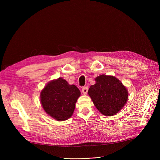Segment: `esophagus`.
<instances>
[{
	"label": "esophagus",
	"mask_w": 160,
	"mask_h": 160,
	"mask_svg": "<svg viewBox=\"0 0 160 160\" xmlns=\"http://www.w3.org/2000/svg\"><path fill=\"white\" fill-rule=\"evenodd\" d=\"M82 93L84 94V95L87 94L88 91V88L86 87H86H83L82 89Z\"/></svg>",
	"instance_id": "obj_1"
}]
</instances>
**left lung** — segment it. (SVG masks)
<instances>
[{
  "mask_svg": "<svg viewBox=\"0 0 160 160\" xmlns=\"http://www.w3.org/2000/svg\"><path fill=\"white\" fill-rule=\"evenodd\" d=\"M95 81V84L90 86L88 94L97 110L106 116L118 113L128 100L127 88L113 76L100 75Z\"/></svg>",
  "mask_w": 160,
  "mask_h": 160,
  "instance_id": "8db88e82",
  "label": "left lung"
}]
</instances>
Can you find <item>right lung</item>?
<instances>
[{"label":"right lung","instance_id":"obj_1","mask_svg":"<svg viewBox=\"0 0 160 160\" xmlns=\"http://www.w3.org/2000/svg\"><path fill=\"white\" fill-rule=\"evenodd\" d=\"M80 91L62 78L49 82L41 92L44 110L54 119L62 121L72 116Z\"/></svg>","mask_w":160,"mask_h":160}]
</instances>
